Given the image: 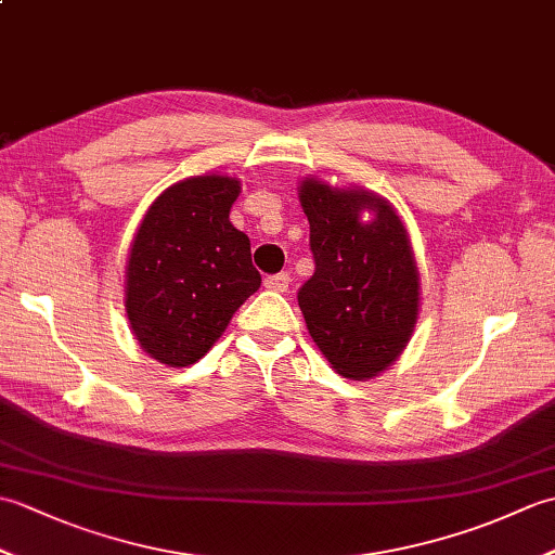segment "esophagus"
Returning <instances> with one entry per match:
<instances>
[{
	"label": "esophagus",
	"mask_w": 555,
	"mask_h": 555,
	"mask_svg": "<svg viewBox=\"0 0 555 555\" xmlns=\"http://www.w3.org/2000/svg\"><path fill=\"white\" fill-rule=\"evenodd\" d=\"M288 284H291V276L286 274V271H281V274H271L264 279V286L269 291H276V293H286Z\"/></svg>",
	"instance_id": "esophagus-1"
}]
</instances>
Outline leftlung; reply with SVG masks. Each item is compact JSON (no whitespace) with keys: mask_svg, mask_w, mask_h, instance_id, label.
<instances>
[{"mask_svg":"<svg viewBox=\"0 0 555 555\" xmlns=\"http://www.w3.org/2000/svg\"><path fill=\"white\" fill-rule=\"evenodd\" d=\"M300 205L310 221L314 274L298 305L334 370L372 379L400 352L417 322L420 274L396 209L367 191H336L308 179ZM370 210L373 219L359 215Z\"/></svg>","mask_w":555,"mask_h":555,"instance_id":"obj_1","label":"left lung"}]
</instances>
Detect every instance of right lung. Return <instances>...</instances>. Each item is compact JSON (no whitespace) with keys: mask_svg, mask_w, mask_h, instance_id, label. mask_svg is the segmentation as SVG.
Listing matches in <instances>:
<instances>
[{"mask_svg":"<svg viewBox=\"0 0 555 555\" xmlns=\"http://www.w3.org/2000/svg\"><path fill=\"white\" fill-rule=\"evenodd\" d=\"M241 183L195 176L164 191L140 223L126 269V312L140 348L188 367L215 346L262 284L250 238L229 221Z\"/></svg>","mask_w":555,"mask_h":555,"instance_id":"add662e5","label":"right lung"}]
</instances>
